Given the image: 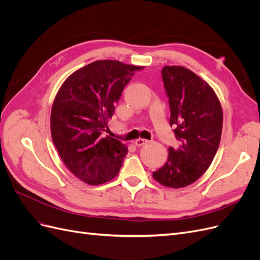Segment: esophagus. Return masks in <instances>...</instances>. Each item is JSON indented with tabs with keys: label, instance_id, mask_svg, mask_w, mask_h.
Segmentation results:
<instances>
[{
	"label": "esophagus",
	"instance_id": "esophagus-1",
	"mask_svg": "<svg viewBox=\"0 0 260 260\" xmlns=\"http://www.w3.org/2000/svg\"><path fill=\"white\" fill-rule=\"evenodd\" d=\"M147 142H148V141H147V140H145V139H138V140H136L135 144L139 147V146H142V145L146 144Z\"/></svg>",
	"mask_w": 260,
	"mask_h": 260
}]
</instances>
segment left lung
<instances>
[{
	"label": "left lung",
	"instance_id": "8db88e82",
	"mask_svg": "<svg viewBox=\"0 0 260 260\" xmlns=\"http://www.w3.org/2000/svg\"><path fill=\"white\" fill-rule=\"evenodd\" d=\"M161 78L180 146L169 147L167 162L153 177L165 186L184 187L200 179L214 159L221 139L222 108L211 86L185 67L165 66Z\"/></svg>",
	"mask_w": 260,
	"mask_h": 260
}]
</instances>
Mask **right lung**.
Segmentation results:
<instances>
[{"instance_id": "right-lung-1", "label": "right lung", "mask_w": 260, "mask_h": 260, "mask_svg": "<svg viewBox=\"0 0 260 260\" xmlns=\"http://www.w3.org/2000/svg\"><path fill=\"white\" fill-rule=\"evenodd\" d=\"M142 68L96 60L70 75L57 92L51 112L53 143L83 182L99 185L119 172L128 147L104 132L124 86Z\"/></svg>"}]
</instances>
